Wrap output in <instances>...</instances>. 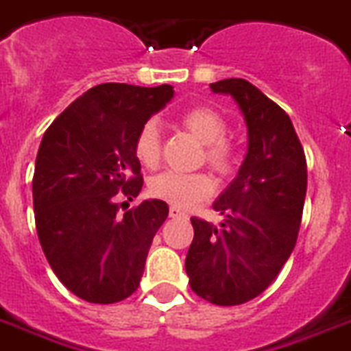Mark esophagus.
Segmentation results:
<instances>
[{
  "label": "esophagus",
  "instance_id": "1",
  "mask_svg": "<svg viewBox=\"0 0 351 351\" xmlns=\"http://www.w3.org/2000/svg\"><path fill=\"white\" fill-rule=\"evenodd\" d=\"M169 215H170V218H186L188 217L186 213L181 211V209L176 208V206H172V208L169 209Z\"/></svg>",
  "mask_w": 351,
  "mask_h": 351
}]
</instances>
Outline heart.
Instances as JSON below:
<instances>
[{
  "label": "heart",
  "instance_id": "obj_1",
  "mask_svg": "<svg viewBox=\"0 0 351 351\" xmlns=\"http://www.w3.org/2000/svg\"><path fill=\"white\" fill-rule=\"evenodd\" d=\"M179 122L195 138L204 143L202 160L220 176H230L236 170L238 151L226 138L227 121L218 110L208 104H197L179 115ZM134 158L145 169H154L161 158V133L158 124L145 122L134 136ZM215 191L213 179L204 172H163L149 181V195L176 208L190 209L208 200Z\"/></svg>",
  "mask_w": 351,
  "mask_h": 351
}]
</instances>
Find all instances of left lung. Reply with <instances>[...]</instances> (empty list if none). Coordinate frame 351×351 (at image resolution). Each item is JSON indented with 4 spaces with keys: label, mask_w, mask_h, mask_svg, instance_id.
I'll return each instance as SVG.
<instances>
[{
    "label": "left lung",
    "mask_w": 351,
    "mask_h": 351,
    "mask_svg": "<svg viewBox=\"0 0 351 351\" xmlns=\"http://www.w3.org/2000/svg\"><path fill=\"white\" fill-rule=\"evenodd\" d=\"M234 97L248 128V152L213 204L220 226L191 218L186 274L193 293L217 305H239L277 278L298 238L307 191V161L282 108L241 77L211 83Z\"/></svg>",
    "instance_id": "8db88e82"
}]
</instances>
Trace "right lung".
<instances>
[{
	"label": "right lung",
	"instance_id": "1",
	"mask_svg": "<svg viewBox=\"0 0 351 351\" xmlns=\"http://www.w3.org/2000/svg\"><path fill=\"white\" fill-rule=\"evenodd\" d=\"M172 95L170 85L92 86L42 136L32 181L38 241L60 282L82 300L115 304L138 289L169 206L143 200L121 215L115 197L133 200L142 190L134 136Z\"/></svg>",
	"mask_w": 351,
	"mask_h": 351
}]
</instances>
